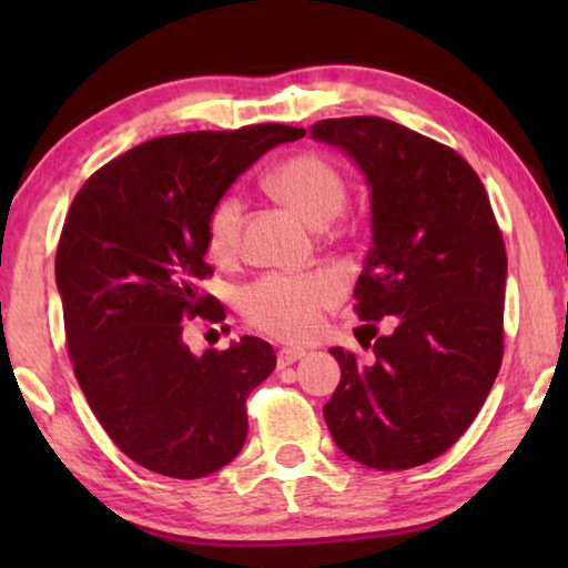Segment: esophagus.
Wrapping results in <instances>:
<instances>
[{"label":"esophagus","mask_w":568,"mask_h":568,"mask_svg":"<svg viewBox=\"0 0 568 568\" xmlns=\"http://www.w3.org/2000/svg\"><path fill=\"white\" fill-rule=\"evenodd\" d=\"M301 358H305V351L303 348H283V351H277V365H281V368H285V365H293L295 361H301Z\"/></svg>","instance_id":"obj_1"}]
</instances>
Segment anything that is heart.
Listing matches in <instances>:
<instances>
[{"instance_id": "1", "label": "heart", "mask_w": 568, "mask_h": 568, "mask_svg": "<svg viewBox=\"0 0 568 568\" xmlns=\"http://www.w3.org/2000/svg\"><path fill=\"white\" fill-rule=\"evenodd\" d=\"M277 197L307 223L328 225L341 215L348 185L341 168L318 152H297L283 160L271 178ZM243 200L237 192L220 195L205 217V247L215 261H230L240 247ZM343 285L333 273H267L240 291V311L253 328L281 341H305L321 328L323 313L341 301Z\"/></svg>"}]
</instances>
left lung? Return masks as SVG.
Masks as SVG:
<instances>
[{
	"label": "left lung",
	"instance_id": "obj_1",
	"mask_svg": "<svg viewBox=\"0 0 568 568\" xmlns=\"http://www.w3.org/2000/svg\"><path fill=\"white\" fill-rule=\"evenodd\" d=\"M348 152L371 187L373 245L355 283L376 361L331 348L341 383L323 406L345 456L413 468L456 444L478 416L504 358L506 245L474 168L440 142L383 118L313 124Z\"/></svg>",
	"mask_w": 568,
	"mask_h": 568
}]
</instances>
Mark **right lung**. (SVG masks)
<instances>
[{"mask_svg": "<svg viewBox=\"0 0 568 568\" xmlns=\"http://www.w3.org/2000/svg\"><path fill=\"white\" fill-rule=\"evenodd\" d=\"M305 130L250 124L150 140L77 192L57 245L67 348L90 408L124 456L170 478L227 466L247 438L245 400L271 376V343L243 335L192 355L187 318L225 307L200 283L205 217L237 175Z\"/></svg>", "mask_w": 568, "mask_h": 568, "instance_id": "obj_1", "label": "right lung"}]
</instances>
